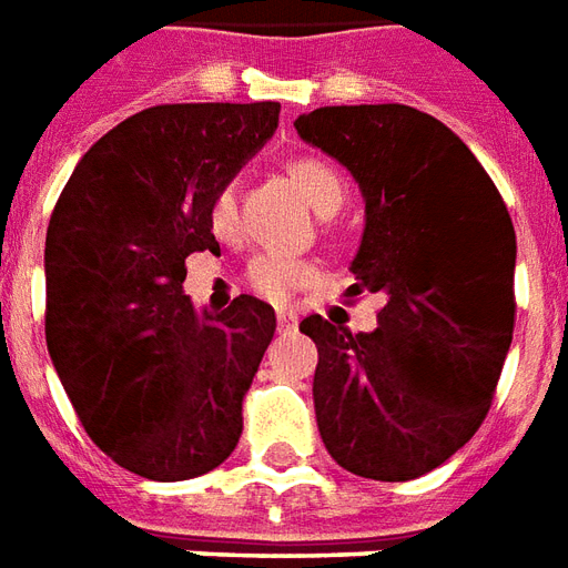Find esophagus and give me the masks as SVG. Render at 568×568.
<instances>
[{
    "label": "esophagus",
    "mask_w": 568,
    "mask_h": 568,
    "mask_svg": "<svg viewBox=\"0 0 568 568\" xmlns=\"http://www.w3.org/2000/svg\"><path fill=\"white\" fill-rule=\"evenodd\" d=\"M276 325H280V331H295L297 316L295 313H288V310H280V313H276Z\"/></svg>",
    "instance_id": "esophagus-1"
}]
</instances>
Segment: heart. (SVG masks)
<instances>
[{
	"mask_svg": "<svg viewBox=\"0 0 568 568\" xmlns=\"http://www.w3.org/2000/svg\"><path fill=\"white\" fill-rule=\"evenodd\" d=\"M285 174L304 195L306 204L318 213H334L343 204L346 189H343L337 168L327 165L322 159H313V155L292 159V162H285ZM207 220L216 237L237 234V195H234V189L220 186L213 192ZM243 280L258 297L283 304L295 295L297 288H304L316 280V264L297 258V255H283V252H262L246 264Z\"/></svg>",
	"mask_w": 568,
	"mask_h": 568,
	"instance_id": "b5f03b06",
	"label": "heart"
}]
</instances>
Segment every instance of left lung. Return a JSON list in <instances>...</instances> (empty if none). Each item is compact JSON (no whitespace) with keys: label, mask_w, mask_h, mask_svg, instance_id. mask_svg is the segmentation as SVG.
I'll return each mask as SVG.
<instances>
[{"label":"left lung","mask_w":568,"mask_h":568,"mask_svg":"<svg viewBox=\"0 0 568 568\" xmlns=\"http://www.w3.org/2000/svg\"><path fill=\"white\" fill-rule=\"evenodd\" d=\"M295 129L358 180L367 225L348 295L385 297L373 334L301 322L318 348V434L348 473L409 481L490 409L515 331V225L481 162L430 113L339 104Z\"/></svg>","instance_id":"8db88e82"}]
</instances>
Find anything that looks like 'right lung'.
<instances>
[{
	"instance_id": "1",
	"label": "right lung",
	"mask_w": 568,
	"mask_h": 568,
	"mask_svg": "<svg viewBox=\"0 0 568 568\" xmlns=\"http://www.w3.org/2000/svg\"><path fill=\"white\" fill-rule=\"evenodd\" d=\"M276 123V102L146 108L87 150L50 213V358L83 430L134 476H204L241 439L273 306L241 295L199 316L183 280L186 255L220 250L213 192Z\"/></svg>"
}]
</instances>
